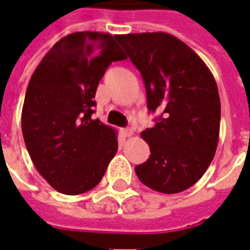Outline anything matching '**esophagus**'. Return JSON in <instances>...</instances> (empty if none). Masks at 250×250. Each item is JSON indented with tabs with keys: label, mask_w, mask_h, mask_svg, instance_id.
I'll list each match as a JSON object with an SVG mask.
<instances>
[{
	"label": "esophagus",
	"mask_w": 250,
	"mask_h": 250,
	"mask_svg": "<svg viewBox=\"0 0 250 250\" xmlns=\"http://www.w3.org/2000/svg\"><path fill=\"white\" fill-rule=\"evenodd\" d=\"M122 134H123L125 138H130V136L134 135V131L131 130V128H123V130H122Z\"/></svg>",
	"instance_id": "obj_1"
}]
</instances>
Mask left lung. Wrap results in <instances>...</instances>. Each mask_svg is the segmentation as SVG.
Returning a JSON list of instances; mask_svg holds the SVG:
<instances>
[{
  "instance_id": "left-lung-1",
  "label": "left lung",
  "mask_w": 250,
  "mask_h": 250,
  "mask_svg": "<svg viewBox=\"0 0 250 250\" xmlns=\"http://www.w3.org/2000/svg\"><path fill=\"white\" fill-rule=\"evenodd\" d=\"M139 69L155 125L141 136L151 155L135 167L142 184L165 194L197 184L214 158L220 138L221 102L213 73L175 36L146 32L116 36Z\"/></svg>"
}]
</instances>
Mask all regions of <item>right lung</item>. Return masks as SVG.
Wrapping results in <instances>:
<instances>
[{"instance_id":"obj_1","label":"right lung","mask_w":250,"mask_h":250,"mask_svg":"<svg viewBox=\"0 0 250 250\" xmlns=\"http://www.w3.org/2000/svg\"><path fill=\"white\" fill-rule=\"evenodd\" d=\"M125 59L108 33L75 32L52 46L30 77L22 135L37 171L59 193L95 188L118 151L116 131L91 115L104 72Z\"/></svg>"}]
</instances>
